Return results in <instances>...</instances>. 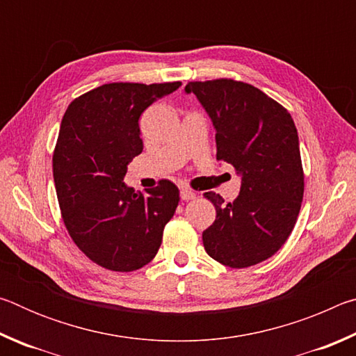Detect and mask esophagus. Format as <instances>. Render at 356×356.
Instances as JSON below:
<instances>
[{
    "label": "esophagus",
    "mask_w": 356,
    "mask_h": 356,
    "mask_svg": "<svg viewBox=\"0 0 356 356\" xmlns=\"http://www.w3.org/2000/svg\"><path fill=\"white\" fill-rule=\"evenodd\" d=\"M180 197H182L184 201H190V200H195L196 195L190 188H186V186H182V188H180Z\"/></svg>",
    "instance_id": "34e87169"
}]
</instances>
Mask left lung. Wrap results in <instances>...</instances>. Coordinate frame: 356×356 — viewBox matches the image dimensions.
I'll return each instance as SVG.
<instances>
[{
    "mask_svg": "<svg viewBox=\"0 0 356 356\" xmlns=\"http://www.w3.org/2000/svg\"><path fill=\"white\" fill-rule=\"evenodd\" d=\"M215 125L216 160L242 177L238 196L225 202L213 191L215 221L202 232L207 254L226 267L246 268L272 257L291 236L305 193V172L293 119L252 84L216 78L188 81Z\"/></svg>",
    "mask_w": 356,
    "mask_h": 356,
    "instance_id": "8db88e82",
    "label": "left lung"
}]
</instances>
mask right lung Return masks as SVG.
Segmentation results:
<instances>
[{"label": "right lung", "instance_id": "add662e5", "mask_svg": "<svg viewBox=\"0 0 356 356\" xmlns=\"http://www.w3.org/2000/svg\"><path fill=\"white\" fill-rule=\"evenodd\" d=\"M171 83H106L72 100L53 152L64 226L84 256L111 272H135L155 257L180 201L171 180L136 193L124 185L143 152L140 116Z\"/></svg>", "mask_w": 356, "mask_h": 356}]
</instances>
